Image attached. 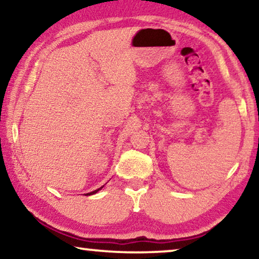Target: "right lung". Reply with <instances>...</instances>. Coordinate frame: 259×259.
Wrapping results in <instances>:
<instances>
[{
    "mask_svg": "<svg viewBox=\"0 0 259 259\" xmlns=\"http://www.w3.org/2000/svg\"><path fill=\"white\" fill-rule=\"evenodd\" d=\"M103 188V186L102 187H100V188H98V190H95V191H93V192H91V193H87L86 195H93V194H95V193H98L100 190H102Z\"/></svg>",
    "mask_w": 259,
    "mask_h": 259,
    "instance_id": "right-lung-1",
    "label": "right lung"
}]
</instances>
